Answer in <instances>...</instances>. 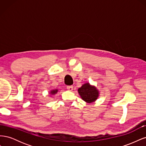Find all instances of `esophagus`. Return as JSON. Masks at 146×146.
<instances>
[{"label": "esophagus", "instance_id": "esophagus-1", "mask_svg": "<svg viewBox=\"0 0 146 146\" xmlns=\"http://www.w3.org/2000/svg\"><path fill=\"white\" fill-rule=\"evenodd\" d=\"M66 88H67V90L68 91H72L73 90V86H68Z\"/></svg>", "mask_w": 146, "mask_h": 146}]
</instances>
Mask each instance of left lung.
Here are the masks:
<instances>
[{
	"instance_id": "8db88e82",
	"label": "left lung",
	"mask_w": 146,
	"mask_h": 146,
	"mask_svg": "<svg viewBox=\"0 0 146 146\" xmlns=\"http://www.w3.org/2000/svg\"><path fill=\"white\" fill-rule=\"evenodd\" d=\"M78 92L83 100L86 103H93L99 98V91L94 85H92L89 82L85 84L78 89Z\"/></svg>"
}]
</instances>
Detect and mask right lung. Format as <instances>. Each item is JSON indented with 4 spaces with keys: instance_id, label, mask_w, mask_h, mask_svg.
<instances>
[{
    "instance_id": "1",
    "label": "right lung",
    "mask_w": 146,
    "mask_h": 146,
    "mask_svg": "<svg viewBox=\"0 0 146 146\" xmlns=\"http://www.w3.org/2000/svg\"><path fill=\"white\" fill-rule=\"evenodd\" d=\"M58 89H54V90H51L48 93H49L51 96H55L57 92H58Z\"/></svg>"
}]
</instances>
